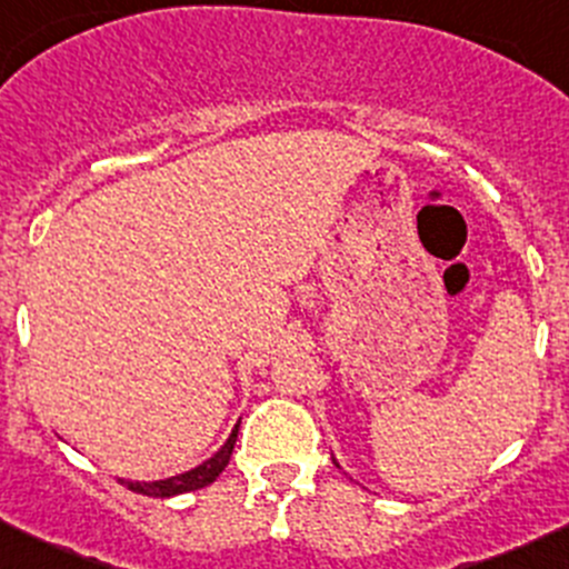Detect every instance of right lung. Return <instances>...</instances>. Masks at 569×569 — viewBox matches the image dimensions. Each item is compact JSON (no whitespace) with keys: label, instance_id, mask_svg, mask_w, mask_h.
<instances>
[{"label":"right lung","instance_id":"add662e5","mask_svg":"<svg viewBox=\"0 0 569 569\" xmlns=\"http://www.w3.org/2000/svg\"><path fill=\"white\" fill-rule=\"evenodd\" d=\"M238 427H241V421H238L236 430L230 432L224 447H221L213 458L204 460L202 466L191 468V471L178 473V477H169V479H156V482H131V479H120V482L126 485L128 490H133V493L153 496V499H169V496H180V493H189V490L204 488V485L216 482V477H219V473L227 468V462H230L232 449H236Z\"/></svg>","mask_w":569,"mask_h":569}]
</instances>
